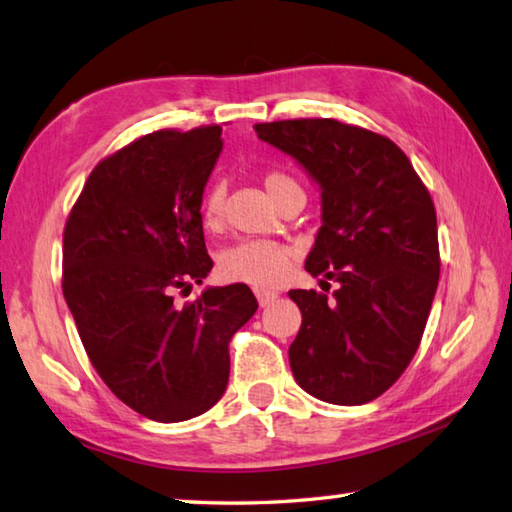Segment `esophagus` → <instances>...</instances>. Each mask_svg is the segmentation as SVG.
Masks as SVG:
<instances>
[{"label": "esophagus", "instance_id": "obj_1", "mask_svg": "<svg viewBox=\"0 0 512 512\" xmlns=\"http://www.w3.org/2000/svg\"><path fill=\"white\" fill-rule=\"evenodd\" d=\"M256 298H258L260 307H267L276 301L278 292H272V289H256Z\"/></svg>", "mask_w": 512, "mask_h": 512}]
</instances>
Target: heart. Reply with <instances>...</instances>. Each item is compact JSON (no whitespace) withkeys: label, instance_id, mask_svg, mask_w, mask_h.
<instances>
[{"label":"heart","instance_id":"b5f03b06","mask_svg":"<svg viewBox=\"0 0 512 512\" xmlns=\"http://www.w3.org/2000/svg\"><path fill=\"white\" fill-rule=\"evenodd\" d=\"M296 182L285 176V173L269 171L265 176V189L274 200L281 198L285 191L296 189ZM202 223L207 227H218L223 223L225 214V187L211 185L202 198ZM294 263V252L289 247L278 243H269V240H243L227 247L218 260V272L225 281L231 283H247L254 287H276L283 283L289 267Z\"/></svg>","mask_w":512,"mask_h":512}]
</instances>
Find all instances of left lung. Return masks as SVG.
<instances>
[{
	"mask_svg": "<svg viewBox=\"0 0 512 512\" xmlns=\"http://www.w3.org/2000/svg\"><path fill=\"white\" fill-rule=\"evenodd\" d=\"M321 191V229L305 269L339 283L289 298L303 323L289 345L294 379L334 406L379 397L408 368L439 283L437 214L392 140L330 118L254 124Z\"/></svg>",
	"mask_w": 512,
	"mask_h": 512,
	"instance_id": "8db88e82",
	"label": "left lung"
}]
</instances>
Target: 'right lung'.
<instances>
[{"mask_svg": "<svg viewBox=\"0 0 512 512\" xmlns=\"http://www.w3.org/2000/svg\"><path fill=\"white\" fill-rule=\"evenodd\" d=\"M223 129L156 131L91 171L64 229V298L109 390L160 423L216 406L229 381V341L258 310L243 283L205 287L214 267L202 194Z\"/></svg>", "mask_w": 512, "mask_h": 512, "instance_id": "right-lung-1", "label": "right lung"}]
</instances>
